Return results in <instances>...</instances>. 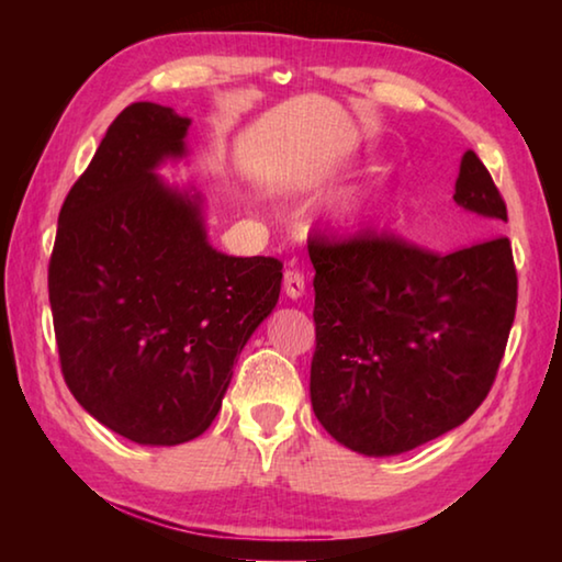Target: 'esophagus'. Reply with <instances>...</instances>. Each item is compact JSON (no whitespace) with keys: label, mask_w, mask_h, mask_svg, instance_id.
Here are the masks:
<instances>
[{"label":"esophagus","mask_w":562,"mask_h":562,"mask_svg":"<svg viewBox=\"0 0 562 562\" xmlns=\"http://www.w3.org/2000/svg\"><path fill=\"white\" fill-rule=\"evenodd\" d=\"M282 288H284V294H288L290 300L302 297V294H304V274L300 270H284Z\"/></svg>","instance_id":"esophagus-1"}]
</instances>
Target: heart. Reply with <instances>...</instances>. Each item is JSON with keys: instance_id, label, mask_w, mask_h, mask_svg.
I'll return each instance as SVG.
<instances>
[{"instance_id": "obj_1", "label": "heart", "mask_w": 562, "mask_h": 562, "mask_svg": "<svg viewBox=\"0 0 562 562\" xmlns=\"http://www.w3.org/2000/svg\"><path fill=\"white\" fill-rule=\"evenodd\" d=\"M335 211H337L339 217H347V215L355 213V203H351V198H341Z\"/></svg>"}]
</instances>
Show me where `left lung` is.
<instances>
[{"label":"left lung","mask_w":562,"mask_h":562,"mask_svg":"<svg viewBox=\"0 0 562 562\" xmlns=\"http://www.w3.org/2000/svg\"><path fill=\"white\" fill-rule=\"evenodd\" d=\"M453 201L493 223L506 203L465 150ZM315 335L310 396L327 434L396 456L461 426L488 396L516 317L508 237L439 255L394 235L312 237Z\"/></svg>","instance_id":"obj_1"}]
</instances>
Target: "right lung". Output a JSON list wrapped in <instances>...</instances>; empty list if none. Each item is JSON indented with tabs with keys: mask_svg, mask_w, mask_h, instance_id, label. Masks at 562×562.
Segmentation results:
<instances>
[{
	"mask_svg": "<svg viewBox=\"0 0 562 562\" xmlns=\"http://www.w3.org/2000/svg\"><path fill=\"white\" fill-rule=\"evenodd\" d=\"M190 119L138 101L66 195L49 260L61 374L106 429L144 446L201 436L233 364L280 297L282 262L207 245L203 201L156 168L186 156Z\"/></svg>",
	"mask_w": 562,
	"mask_h": 562,
	"instance_id": "1",
	"label": "right lung"
}]
</instances>
